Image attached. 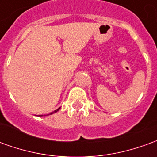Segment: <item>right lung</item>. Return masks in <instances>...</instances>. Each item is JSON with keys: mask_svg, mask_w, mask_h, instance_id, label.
<instances>
[{"mask_svg": "<svg viewBox=\"0 0 157 157\" xmlns=\"http://www.w3.org/2000/svg\"><path fill=\"white\" fill-rule=\"evenodd\" d=\"M59 109H57V110H55V112H53V113H50V114H52V113H56V112H57V111H58ZM41 116H42V115H41Z\"/></svg>", "mask_w": 157, "mask_h": 157, "instance_id": "right-lung-1", "label": "right lung"}]
</instances>
